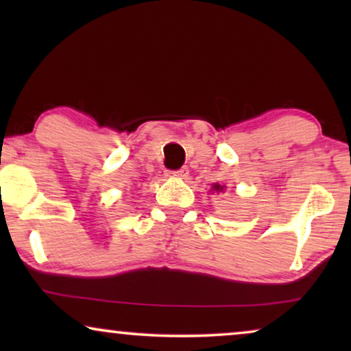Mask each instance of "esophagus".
Masks as SVG:
<instances>
[{"instance_id": "34e87169", "label": "esophagus", "mask_w": 351, "mask_h": 351, "mask_svg": "<svg viewBox=\"0 0 351 351\" xmlns=\"http://www.w3.org/2000/svg\"><path fill=\"white\" fill-rule=\"evenodd\" d=\"M189 167H180V169L177 171H167V176H172V177H180V179H186L189 177Z\"/></svg>"}]
</instances>
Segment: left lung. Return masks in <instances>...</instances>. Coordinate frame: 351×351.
Masks as SVG:
<instances>
[{
  "label": "left lung",
  "instance_id": "left-lung-1",
  "mask_svg": "<svg viewBox=\"0 0 351 351\" xmlns=\"http://www.w3.org/2000/svg\"><path fill=\"white\" fill-rule=\"evenodd\" d=\"M213 190H215V191H222V190H223V186H222V185H217V184H215V185L213 186Z\"/></svg>",
  "mask_w": 351,
  "mask_h": 351
}]
</instances>
